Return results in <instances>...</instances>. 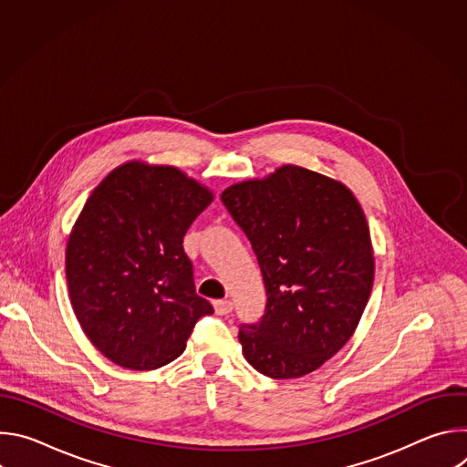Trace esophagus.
Masks as SVG:
<instances>
[{
    "instance_id": "34e87169",
    "label": "esophagus",
    "mask_w": 467,
    "mask_h": 467,
    "mask_svg": "<svg viewBox=\"0 0 467 467\" xmlns=\"http://www.w3.org/2000/svg\"><path fill=\"white\" fill-rule=\"evenodd\" d=\"M214 310H216V314H220V316H225V314H229V312L233 310V301H229V299H220V301H214Z\"/></svg>"
}]
</instances>
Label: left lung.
<instances>
[{
    "label": "left lung",
    "instance_id": "8db88e82",
    "mask_svg": "<svg viewBox=\"0 0 467 467\" xmlns=\"http://www.w3.org/2000/svg\"><path fill=\"white\" fill-rule=\"evenodd\" d=\"M222 202L256 254L265 310L242 325L245 360L272 379H297L335 357L368 305L375 258L353 192L317 171L285 164L236 182Z\"/></svg>",
    "mask_w": 467,
    "mask_h": 467
}]
</instances>
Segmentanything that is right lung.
Returning <instances> with one entry per match:
<instances>
[{
    "label": "right lung",
    "mask_w": 467,
    "mask_h": 467,
    "mask_svg": "<svg viewBox=\"0 0 467 467\" xmlns=\"http://www.w3.org/2000/svg\"><path fill=\"white\" fill-rule=\"evenodd\" d=\"M213 192L175 166L130 161L90 193L66 245L76 317L127 369H157L186 348L213 305L195 294L182 238Z\"/></svg>",
    "instance_id": "1"
}]
</instances>
